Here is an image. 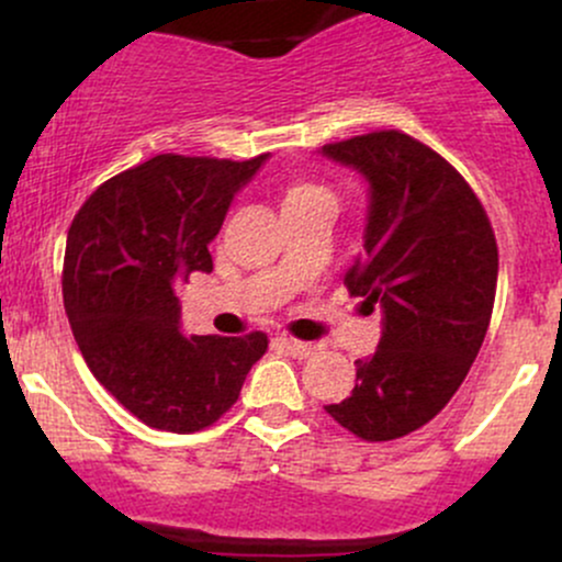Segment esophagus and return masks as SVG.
Here are the masks:
<instances>
[{
  "mask_svg": "<svg viewBox=\"0 0 562 562\" xmlns=\"http://www.w3.org/2000/svg\"><path fill=\"white\" fill-rule=\"evenodd\" d=\"M274 346L280 348V351L290 353V357H295V359H308L314 351H317V346L306 344V340L288 338V335H280V338H274Z\"/></svg>",
  "mask_w": 562,
  "mask_h": 562,
  "instance_id": "esophagus-1",
  "label": "esophagus"
}]
</instances>
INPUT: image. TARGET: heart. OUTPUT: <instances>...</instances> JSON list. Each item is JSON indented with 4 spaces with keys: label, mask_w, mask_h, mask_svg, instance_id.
<instances>
[{
    "label": "heart",
    "mask_w": 562,
    "mask_h": 562,
    "mask_svg": "<svg viewBox=\"0 0 562 562\" xmlns=\"http://www.w3.org/2000/svg\"><path fill=\"white\" fill-rule=\"evenodd\" d=\"M314 200H333V195L325 190V187L308 182V179H290V182L282 184L280 190L282 211L299 209V205L314 203Z\"/></svg>",
    "instance_id": "b5f03b06"
}]
</instances>
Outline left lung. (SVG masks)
Returning <instances> with one entry per match:
<instances>
[{
  "label": "left lung",
  "mask_w": 562,
  "mask_h": 562,
  "mask_svg": "<svg viewBox=\"0 0 562 562\" xmlns=\"http://www.w3.org/2000/svg\"><path fill=\"white\" fill-rule=\"evenodd\" d=\"M322 153L370 182L346 288L383 308L378 351L325 412L364 441H391L434 420L479 357L499 272L494 229L462 173L409 134L383 128Z\"/></svg>",
  "instance_id": "8db88e82"
}]
</instances>
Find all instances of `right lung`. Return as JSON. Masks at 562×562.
<instances>
[{
	"label": "right lung",
	"instance_id": "obj_1",
	"mask_svg": "<svg viewBox=\"0 0 562 562\" xmlns=\"http://www.w3.org/2000/svg\"><path fill=\"white\" fill-rule=\"evenodd\" d=\"M267 156H156L115 173L83 200L68 229L63 301L92 375L150 428L195 434L240 396L267 351L243 338L179 333L173 288L211 272L209 243L235 192Z\"/></svg>",
	"mask_w": 562,
	"mask_h": 562
}]
</instances>
